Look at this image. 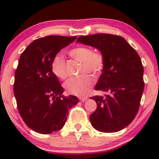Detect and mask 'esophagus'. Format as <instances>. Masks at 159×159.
Wrapping results in <instances>:
<instances>
[{"label":"esophagus","instance_id":"34e87169","mask_svg":"<svg viewBox=\"0 0 159 159\" xmlns=\"http://www.w3.org/2000/svg\"><path fill=\"white\" fill-rule=\"evenodd\" d=\"M87 98H79V100H80V102H85L86 100H87Z\"/></svg>","mask_w":159,"mask_h":159}]
</instances>
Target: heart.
Here are the masks:
<instances>
[{"instance_id":"1","label":"heart","mask_w":159,"mask_h":159,"mask_svg":"<svg viewBox=\"0 0 159 159\" xmlns=\"http://www.w3.org/2000/svg\"><path fill=\"white\" fill-rule=\"evenodd\" d=\"M69 54L77 61L80 62L79 73L81 75L70 78L65 84L68 93L77 96H84L88 94L94 83L92 75H100L105 68V57L98 50H91L87 46H78L69 51ZM51 70L57 78L61 80L68 77L67 64L61 54H56L51 61Z\"/></svg>"}]
</instances>
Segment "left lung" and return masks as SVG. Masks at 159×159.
Returning <instances> with one entry per match:
<instances>
[{"instance_id":"8db88e82","label":"left lung","mask_w":159,"mask_h":159,"mask_svg":"<svg viewBox=\"0 0 159 159\" xmlns=\"http://www.w3.org/2000/svg\"><path fill=\"white\" fill-rule=\"evenodd\" d=\"M78 42L96 48L105 57V68L95 86L104 95L91 97L97 108L90 115L95 129L116 132L134 120L144 91V68L139 54L125 38L111 34L80 36Z\"/></svg>"}]
</instances>
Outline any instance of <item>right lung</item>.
Returning a JSON list of instances; mask_svg holds the SVG:
<instances>
[{
  "instance_id": "right-lung-1",
  "label": "right lung",
  "mask_w": 159,
  "mask_h": 159,
  "mask_svg": "<svg viewBox=\"0 0 159 159\" xmlns=\"http://www.w3.org/2000/svg\"><path fill=\"white\" fill-rule=\"evenodd\" d=\"M76 38L57 35L38 38L20 55L14 94L22 119L36 132L51 134L61 129L68 109L78 104L75 96L62 95L64 89L51 66L53 57Z\"/></svg>"
}]
</instances>
